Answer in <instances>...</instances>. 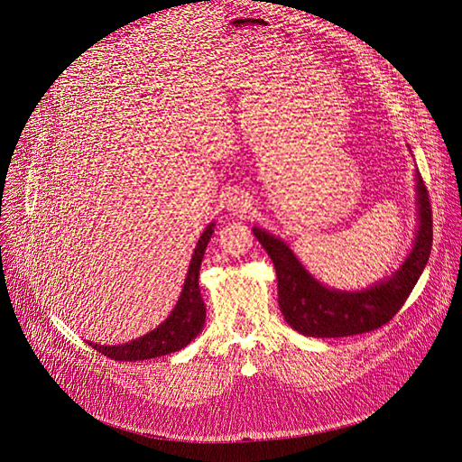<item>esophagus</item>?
Segmentation results:
<instances>
[{
	"label": "esophagus",
	"instance_id": "34e87169",
	"mask_svg": "<svg viewBox=\"0 0 462 462\" xmlns=\"http://www.w3.org/2000/svg\"><path fill=\"white\" fill-rule=\"evenodd\" d=\"M249 208H251L249 199H247L244 194H240V192L231 194V198L227 199V209H229L233 215H244V213H247Z\"/></svg>",
	"mask_w": 462,
	"mask_h": 462
}]
</instances>
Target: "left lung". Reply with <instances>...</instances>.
Returning a JSON list of instances; mask_svg holds the SVG:
<instances>
[{
	"instance_id": "left-lung-1",
	"label": "left lung",
	"mask_w": 462,
	"mask_h": 462,
	"mask_svg": "<svg viewBox=\"0 0 462 462\" xmlns=\"http://www.w3.org/2000/svg\"><path fill=\"white\" fill-rule=\"evenodd\" d=\"M417 205L419 229L411 253L387 281L362 291H339L323 286L304 270L281 238L253 227V235L275 266L279 306L286 323L302 336L312 337L354 336L387 325L419 282L431 251L433 215L420 172H417Z\"/></svg>"
}]
</instances>
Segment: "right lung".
<instances>
[{
	"instance_id": "add662e5",
	"label": "right lung",
	"mask_w": 462,
	"mask_h": 462,
	"mask_svg": "<svg viewBox=\"0 0 462 462\" xmlns=\"http://www.w3.org/2000/svg\"><path fill=\"white\" fill-rule=\"evenodd\" d=\"M215 233V222H211L205 229L196 244L194 254L190 259V266L187 272V279L181 290V295L174 306L171 316L152 332L143 337H137L125 345H97L89 343L95 350L105 354L117 362H139L150 360V357H160L165 354H172L187 346L199 332L205 323V304L199 293L198 275L205 247H208L211 236Z\"/></svg>"
}]
</instances>
